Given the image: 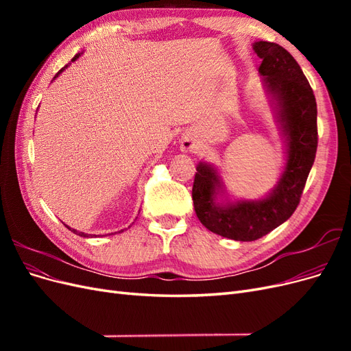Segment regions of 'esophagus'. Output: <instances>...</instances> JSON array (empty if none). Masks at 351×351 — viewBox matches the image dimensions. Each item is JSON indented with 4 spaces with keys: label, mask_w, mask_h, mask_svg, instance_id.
<instances>
[{
    "label": "esophagus",
    "mask_w": 351,
    "mask_h": 351,
    "mask_svg": "<svg viewBox=\"0 0 351 351\" xmlns=\"http://www.w3.org/2000/svg\"><path fill=\"white\" fill-rule=\"evenodd\" d=\"M182 147H183V151H186V152H190V151H193V147H195V143L192 142V141H183V145H182Z\"/></svg>",
    "instance_id": "34e87169"
}]
</instances>
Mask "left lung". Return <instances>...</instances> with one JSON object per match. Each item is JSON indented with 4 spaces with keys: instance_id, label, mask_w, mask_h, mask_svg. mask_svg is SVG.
<instances>
[{
    "instance_id": "8db88e82",
    "label": "left lung",
    "mask_w": 351,
    "mask_h": 351,
    "mask_svg": "<svg viewBox=\"0 0 351 351\" xmlns=\"http://www.w3.org/2000/svg\"><path fill=\"white\" fill-rule=\"evenodd\" d=\"M253 51L262 58L259 74L285 146L282 173L263 197L231 200L218 169L200 161L192 190L202 224L237 241L258 240L293 215L317 147L316 101L300 66L289 51L274 42H254Z\"/></svg>"
}]
</instances>
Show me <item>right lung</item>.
<instances>
[{"label": "right lung", "instance_id": "right-lung-1", "mask_svg": "<svg viewBox=\"0 0 351 351\" xmlns=\"http://www.w3.org/2000/svg\"><path fill=\"white\" fill-rule=\"evenodd\" d=\"M82 54H83V52H79V54H76V56H74V57L71 58V62H74V61H76V60H77V58H79V57H80ZM71 62H69V64H66L64 67H62V69H61V70H60V71H58V73L56 74V76H54V79H52V80H56V79H57V77L60 76V74H61L62 71H64V70H66V69H67V67H69V66L71 64ZM66 227H67L69 230H71V231L74 232V234H77V236H80V237H93V236H95V234L92 236V234H86V232H83V231H77V230H74V228H70L69 226H66ZM121 231H123V230H121ZM121 231H119V232H121ZM95 237H97V236H95Z\"/></svg>", "mask_w": 351, "mask_h": 351}]
</instances>
